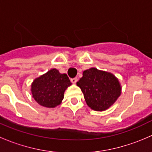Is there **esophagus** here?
<instances>
[{
	"instance_id": "obj_1",
	"label": "esophagus",
	"mask_w": 152,
	"mask_h": 152,
	"mask_svg": "<svg viewBox=\"0 0 152 152\" xmlns=\"http://www.w3.org/2000/svg\"><path fill=\"white\" fill-rule=\"evenodd\" d=\"M70 81L73 84H76V82H77V78H73V79H70Z\"/></svg>"
}]
</instances>
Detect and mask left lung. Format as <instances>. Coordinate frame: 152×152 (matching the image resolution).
<instances>
[{
  "mask_svg": "<svg viewBox=\"0 0 152 152\" xmlns=\"http://www.w3.org/2000/svg\"><path fill=\"white\" fill-rule=\"evenodd\" d=\"M76 82L84 94L89 107L96 111H104L115 102L121 93L118 79L111 73L95 67L86 70Z\"/></svg>",
  "mask_w": 152,
  "mask_h": 152,
  "instance_id": "obj_1",
  "label": "left lung"
}]
</instances>
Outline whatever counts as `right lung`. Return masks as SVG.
<instances>
[{
	"label": "right lung",
	"instance_id": "obj_1",
	"mask_svg": "<svg viewBox=\"0 0 152 152\" xmlns=\"http://www.w3.org/2000/svg\"><path fill=\"white\" fill-rule=\"evenodd\" d=\"M71 85L65 73L53 68L34 80L31 84L32 96L42 107L53 108L62 103L65 90Z\"/></svg>",
	"mask_w": 152,
	"mask_h": 152
}]
</instances>
